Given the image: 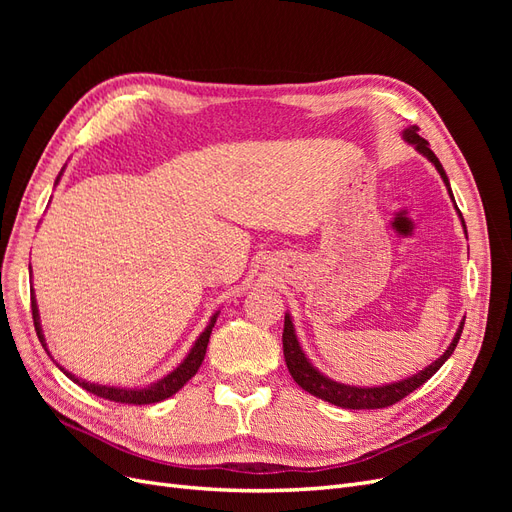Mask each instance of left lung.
<instances>
[{
    "mask_svg": "<svg viewBox=\"0 0 512 512\" xmlns=\"http://www.w3.org/2000/svg\"><path fill=\"white\" fill-rule=\"evenodd\" d=\"M401 138L408 145H412L418 153H421L423 158H427L433 166H436V170L440 173L446 190H448V196H451L453 205L457 209V203H455V196H453V190H451V181H448L444 168L440 164V160L436 158V153H433L429 149V143L425 141V138L418 136V128L416 126H408L404 132H401ZM457 215L461 220V226H463V232H466V239H468V230H466V222H463L461 218V211L457 209ZM461 331H463V320L459 322V329L453 337V342L448 344V348L438 356L436 361L429 363L425 369L416 371V374L404 378V380H397V382H386V384H376V386H354V384H346V382H337L329 376H324L322 371L309 361V356L305 354L299 337H297V329H294V322H292V316L286 312L284 316V335H282V342H284V359H286V365H288V371L290 376L294 378V382H297L303 391L312 393L314 397L318 399H324L329 401V404L333 406H339V408H348V410H376V408H386V406H393L397 404L399 399H404L406 395H410L412 391H416L418 386H423L436 371L451 359V354L455 352L457 344H459V337H461Z\"/></svg>",
    "mask_w": 512,
    "mask_h": 512,
    "instance_id": "left-lung-1",
    "label": "left lung"
}]
</instances>
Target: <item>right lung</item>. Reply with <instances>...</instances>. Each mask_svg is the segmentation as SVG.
Returning a JSON list of instances; mask_svg holds the SVG:
<instances>
[{
  "mask_svg": "<svg viewBox=\"0 0 512 512\" xmlns=\"http://www.w3.org/2000/svg\"><path fill=\"white\" fill-rule=\"evenodd\" d=\"M64 170H66V166L61 168V173H59L57 179H55V185L59 183L61 175H64ZM29 275H32V267H29ZM32 314H34V327H36L40 344H42V348L46 350V354L51 356L49 346H46V339H44L42 324H40V312H38V303H36V292H34V288H32ZM218 316H220V309H218V312L211 314L205 331L196 337V342L192 344L190 352L185 354V359H183L173 371H168V374H166L164 378H160V380H156V382H151V384H145V386H115V384L89 382V380H85V378L74 376L72 371H68L66 367H61V365L53 359V356H51V359H53V363H55L61 371H64V374H66L74 384L83 386L85 391L94 393V395H98V397L111 399V401H119V404H134V406L158 404V401H164V399H168V397H173L185 382L192 380V378L196 376L198 367L203 365V361H205V352H207L209 337H211L213 324H215V320H218Z\"/></svg>",
  "mask_w": 512,
  "mask_h": 512,
  "instance_id": "add662e5",
  "label": "right lung"
}]
</instances>
